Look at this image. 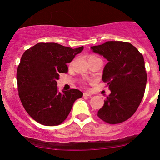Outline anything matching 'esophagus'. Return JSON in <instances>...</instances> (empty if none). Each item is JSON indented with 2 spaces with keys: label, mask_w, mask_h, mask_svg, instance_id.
<instances>
[{
  "label": "esophagus",
  "mask_w": 160,
  "mask_h": 160,
  "mask_svg": "<svg viewBox=\"0 0 160 160\" xmlns=\"http://www.w3.org/2000/svg\"><path fill=\"white\" fill-rule=\"evenodd\" d=\"M92 95L91 93H87V92H84V97H91Z\"/></svg>",
  "instance_id": "1"
}]
</instances>
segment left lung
<instances>
[{"mask_svg": "<svg viewBox=\"0 0 160 160\" xmlns=\"http://www.w3.org/2000/svg\"><path fill=\"white\" fill-rule=\"evenodd\" d=\"M91 49L108 60L102 80L111 94L98 117L108 124L126 121L136 111L145 92L147 74L143 57L134 46L123 41H108Z\"/></svg>", "mask_w": 160, "mask_h": 160, "instance_id": "8db88e82", "label": "left lung"}]
</instances>
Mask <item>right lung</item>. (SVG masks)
<instances>
[{
	"instance_id": "obj_1",
	"label": "right lung",
	"mask_w": 160,
	"mask_h": 160,
	"mask_svg": "<svg viewBox=\"0 0 160 160\" xmlns=\"http://www.w3.org/2000/svg\"><path fill=\"white\" fill-rule=\"evenodd\" d=\"M84 47L76 49L56 43H39L26 50L17 71L19 96L27 113L38 123L55 126L68 116L74 102L83 96L76 89L59 92L57 80L68 73Z\"/></svg>"
}]
</instances>
